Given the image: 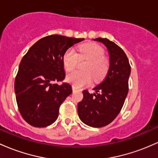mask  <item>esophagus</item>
<instances>
[{
	"instance_id": "34e87169",
	"label": "esophagus",
	"mask_w": 158,
	"mask_h": 158,
	"mask_svg": "<svg viewBox=\"0 0 158 158\" xmlns=\"http://www.w3.org/2000/svg\"><path fill=\"white\" fill-rule=\"evenodd\" d=\"M78 91V88L74 87V86H73V91Z\"/></svg>"
}]
</instances>
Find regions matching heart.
<instances>
[{
	"instance_id": "b5f03b06",
	"label": "heart",
	"mask_w": 158,
	"mask_h": 158,
	"mask_svg": "<svg viewBox=\"0 0 158 158\" xmlns=\"http://www.w3.org/2000/svg\"><path fill=\"white\" fill-rule=\"evenodd\" d=\"M79 52L73 48H69L63 56V64L66 71L71 72L77 67L79 59H88L82 66L83 70H78L69 74L67 82L76 88H82L90 84L94 79L99 81L108 73L109 60L104 56V50L96 43H85L79 46Z\"/></svg>"
}]
</instances>
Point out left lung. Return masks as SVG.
Returning <instances> with one entry per match:
<instances>
[{
    "instance_id": "8db88e82",
    "label": "left lung",
    "mask_w": 158,
    "mask_h": 158,
    "mask_svg": "<svg viewBox=\"0 0 158 158\" xmlns=\"http://www.w3.org/2000/svg\"><path fill=\"white\" fill-rule=\"evenodd\" d=\"M93 40L106 47L110 68L104 80L93 88L94 93L83 91L82 100L78 103V115L90 127H102L110 124L120 112L128 93L131 70L126 54L115 43L106 38Z\"/></svg>"
}]
</instances>
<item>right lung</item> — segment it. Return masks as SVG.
<instances>
[{
  "label": "right lung",
  "mask_w": 158,
  "mask_h": 158,
  "mask_svg": "<svg viewBox=\"0 0 158 158\" xmlns=\"http://www.w3.org/2000/svg\"><path fill=\"white\" fill-rule=\"evenodd\" d=\"M84 40L47 36L34 43L22 58L15 79V94L20 114L31 126L47 127L58 118L60 106L72 93V86L53 82L65 77V52Z\"/></svg>",
  "instance_id": "right-lung-1"
}]
</instances>
